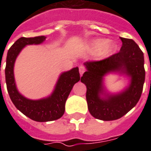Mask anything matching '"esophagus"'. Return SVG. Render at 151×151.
<instances>
[{
	"label": "esophagus",
	"mask_w": 151,
	"mask_h": 151,
	"mask_svg": "<svg viewBox=\"0 0 151 151\" xmlns=\"http://www.w3.org/2000/svg\"><path fill=\"white\" fill-rule=\"evenodd\" d=\"M85 71H86V68L84 67V66L81 65L80 67H79V73H80V74H81V75H82Z\"/></svg>",
	"instance_id": "obj_1"
}]
</instances>
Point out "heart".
<instances>
[{
    "mask_svg": "<svg viewBox=\"0 0 151 151\" xmlns=\"http://www.w3.org/2000/svg\"><path fill=\"white\" fill-rule=\"evenodd\" d=\"M91 49L96 51V56L99 58H106L116 51V44L109 40L104 39H97L90 43Z\"/></svg>",
    "mask_w": 151,
    "mask_h": 151,
    "instance_id": "heart-1",
    "label": "heart"
}]
</instances>
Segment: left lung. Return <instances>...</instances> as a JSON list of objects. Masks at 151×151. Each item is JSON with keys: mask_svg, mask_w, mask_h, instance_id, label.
<instances>
[{"mask_svg": "<svg viewBox=\"0 0 151 151\" xmlns=\"http://www.w3.org/2000/svg\"><path fill=\"white\" fill-rule=\"evenodd\" d=\"M119 52L101 60L84 63L86 71L81 82L86 86V101L91 116L99 120H114L124 116L139 101L145 82L144 56L138 45L131 39L121 38ZM111 72H120L131 78L130 86L116 95L104 91L103 77ZM105 95L101 98L100 95Z\"/></svg>", "mask_w": 151, "mask_h": 151, "instance_id": "obj_1", "label": "left lung"}]
</instances>
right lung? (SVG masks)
Returning a JSON list of instances; mask_svg holds the SVG:
<instances>
[{
    "label": "right lung",
    "mask_w": 151,
    "mask_h": 151,
    "mask_svg": "<svg viewBox=\"0 0 151 151\" xmlns=\"http://www.w3.org/2000/svg\"><path fill=\"white\" fill-rule=\"evenodd\" d=\"M45 39V36L21 37L18 39L9 49L5 70L7 91L13 104L22 113L31 120L38 122L52 121L62 116L65 112L66 99L73 86L80 80L78 68L76 67L60 74L56 82L54 91L47 98L39 100H31L24 97L18 92L14 75L15 60L26 45L40 44L43 43Z\"/></svg>",
    "instance_id": "right-lung-1"
}]
</instances>
